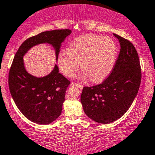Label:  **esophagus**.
<instances>
[{
    "instance_id": "esophagus-1",
    "label": "esophagus",
    "mask_w": 155,
    "mask_h": 155,
    "mask_svg": "<svg viewBox=\"0 0 155 155\" xmlns=\"http://www.w3.org/2000/svg\"><path fill=\"white\" fill-rule=\"evenodd\" d=\"M71 86H75V87H77L78 88H79V89H81V90L83 89V86L80 85V84H76V83H71Z\"/></svg>"
}]
</instances>
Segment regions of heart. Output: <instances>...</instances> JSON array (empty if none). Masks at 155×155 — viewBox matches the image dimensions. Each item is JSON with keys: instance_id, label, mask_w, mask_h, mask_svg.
Here are the masks:
<instances>
[{"instance_id": "b5f03b06", "label": "heart", "mask_w": 155, "mask_h": 155, "mask_svg": "<svg viewBox=\"0 0 155 155\" xmlns=\"http://www.w3.org/2000/svg\"><path fill=\"white\" fill-rule=\"evenodd\" d=\"M117 58V46L113 39L93 34L79 36L70 43L67 52L59 54L58 68L66 77H72L79 67L81 79L94 83L103 81L111 73Z\"/></svg>"}]
</instances>
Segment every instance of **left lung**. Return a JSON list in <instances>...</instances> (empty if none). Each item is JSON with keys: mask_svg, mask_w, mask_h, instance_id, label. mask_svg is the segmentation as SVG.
Returning <instances> with one entry per match:
<instances>
[{"mask_svg": "<svg viewBox=\"0 0 155 155\" xmlns=\"http://www.w3.org/2000/svg\"><path fill=\"white\" fill-rule=\"evenodd\" d=\"M113 34L121 48L112 71L99 85L84 87L81 95L84 112L100 124L115 121L127 112L137 94L142 77L136 48L130 41Z\"/></svg>", "mask_w": 155, "mask_h": 155, "instance_id": "8db88e82", "label": "left lung"}]
</instances>
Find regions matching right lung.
<instances>
[{"mask_svg": "<svg viewBox=\"0 0 155 155\" xmlns=\"http://www.w3.org/2000/svg\"><path fill=\"white\" fill-rule=\"evenodd\" d=\"M69 29L44 31L25 41L15 54L8 75L11 94L21 112L29 120L38 124H48L60 116L70 81L58 72L55 64L48 75L36 77L25 70L23 56L32 47L41 44L51 45L56 61Z\"/></svg>", "mask_w": 155, "mask_h": 155, "instance_id": "add662e5", "label": "right lung"}]
</instances>
